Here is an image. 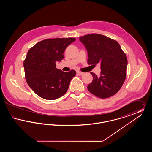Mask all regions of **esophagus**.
Listing matches in <instances>:
<instances>
[{
  "instance_id": "1",
  "label": "esophagus",
  "mask_w": 152,
  "mask_h": 152,
  "mask_svg": "<svg viewBox=\"0 0 152 152\" xmlns=\"http://www.w3.org/2000/svg\"><path fill=\"white\" fill-rule=\"evenodd\" d=\"M77 73H78L79 75H84V73L80 72V71H77Z\"/></svg>"
}]
</instances>
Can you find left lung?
I'll use <instances>...</instances> for the list:
<instances>
[{"label":"left lung","instance_id":"left-lung-1","mask_svg":"<svg viewBox=\"0 0 152 152\" xmlns=\"http://www.w3.org/2000/svg\"><path fill=\"white\" fill-rule=\"evenodd\" d=\"M79 40L88 52V63H100L101 74L91 72L93 80L88 90L96 96L105 99L116 93L123 86L126 76L127 58L116 40L100 34L81 36Z\"/></svg>","mask_w":152,"mask_h":152}]
</instances>
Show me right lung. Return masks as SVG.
I'll use <instances>...</instances> for the list:
<instances>
[{"instance_id": "obj_1", "label": "right lung", "mask_w": 152, "mask_h": 152, "mask_svg": "<svg viewBox=\"0 0 152 152\" xmlns=\"http://www.w3.org/2000/svg\"><path fill=\"white\" fill-rule=\"evenodd\" d=\"M75 40L73 37L48 39L28 51L23 63L25 77L29 87L40 97L56 100L66 92L76 72H63L56 68V63L64 58L66 48Z\"/></svg>"}]
</instances>
